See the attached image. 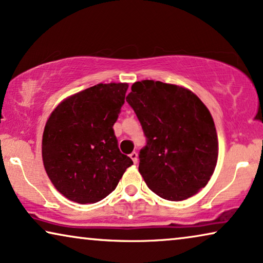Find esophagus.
I'll use <instances>...</instances> for the list:
<instances>
[{"label": "esophagus", "instance_id": "34e87169", "mask_svg": "<svg viewBox=\"0 0 263 263\" xmlns=\"http://www.w3.org/2000/svg\"><path fill=\"white\" fill-rule=\"evenodd\" d=\"M130 158H132V160L134 161V164H138V153L136 152H132L130 153Z\"/></svg>", "mask_w": 263, "mask_h": 263}]
</instances>
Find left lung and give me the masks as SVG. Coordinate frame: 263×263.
Instances as JSON below:
<instances>
[{
    "instance_id": "1",
    "label": "left lung",
    "mask_w": 263,
    "mask_h": 263,
    "mask_svg": "<svg viewBox=\"0 0 263 263\" xmlns=\"http://www.w3.org/2000/svg\"><path fill=\"white\" fill-rule=\"evenodd\" d=\"M127 102L147 140L139 154L147 186L170 201L195 195L218 159L217 130L206 105L189 89L153 80L133 84Z\"/></svg>"
}]
</instances>
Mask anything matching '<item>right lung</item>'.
Returning <instances> with one entry per match:
<instances>
[{
  "label": "right lung",
  "instance_id": "right-lung-1",
  "mask_svg": "<svg viewBox=\"0 0 263 263\" xmlns=\"http://www.w3.org/2000/svg\"><path fill=\"white\" fill-rule=\"evenodd\" d=\"M128 84H98L64 99L46 122L43 163L55 188L74 202L95 203L116 188L133 160L114 132Z\"/></svg>",
  "mask_w": 263,
  "mask_h": 263
}]
</instances>
